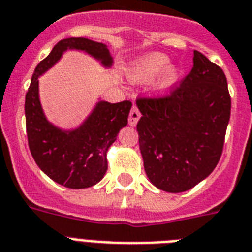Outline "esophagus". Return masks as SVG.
I'll return each mask as SVG.
<instances>
[{
	"instance_id": "obj_1",
	"label": "esophagus",
	"mask_w": 252,
	"mask_h": 252,
	"mask_svg": "<svg viewBox=\"0 0 252 252\" xmlns=\"http://www.w3.org/2000/svg\"><path fill=\"white\" fill-rule=\"evenodd\" d=\"M141 118V112L140 110L137 108V106H133L132 110L129 112V119H128V123H129L130 126H134L137 124V122L140 120Z\"/></svg>"
}]
</instances>
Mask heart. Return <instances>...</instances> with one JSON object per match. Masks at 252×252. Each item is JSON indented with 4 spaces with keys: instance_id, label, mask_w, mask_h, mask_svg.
Here are the masks:
<instances>
[{
    "instance_id": "1",
    "label": "heart",
    "mask_w": 252,
    "mask_h": 252,
    "mask_svg": "<svg viewBox=\"0 0 252 252\" xmlns=\"http://www.w3.org/2000/svg\"><path fill=\"white\" fill-rule=\"evenodd\" d=\"M169 64V58L163 53H149L141 55L130 63L128 68V79L133 84H146L159 79L157 89L159 92L168 91L177 80V72L172 67L166 68Z\"/></svg>"
}]
</instances>
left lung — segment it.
<instances>
[{
	"label": "left lung",
	"mask_w": 252,
	"mask_h": 252,
	"mask_svg": "<svg viewBox=\"0 0 252 252\" xmlns=\"http://www.w3.org/2000/svg\"><path fill=\"white\" fill-rule=\"evenodd\" d=\"M145 172L158 189L181 193L204 180L221 157L230 119L225 73L194 50L193 68L169 95L138 98Z\"/></svg>",
	"instance_id": "1"
}]
</instances>
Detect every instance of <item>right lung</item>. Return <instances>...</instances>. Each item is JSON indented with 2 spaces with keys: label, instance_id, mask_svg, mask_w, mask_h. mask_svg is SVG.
Here are the masks:
<instances>
[{
  "label": "right lung",
  "instance_id": "obj_1",
  "mask_svg": "<svg viewBox=\"0 0 252 252\" xmlns=\"http://www.w3.org/2000/svg\"><path fill=\"white\" fill-rule=\"evenodd\" d=\"M68 49L83 50L111 67L112 57L102 42L84 37L61 40L34 69L26 94V128L34 161L53 181L69 189H85L99 183L107 171L108 147L128 124L132 102L99 101L85 122L72 130L53 126L45 116L38 97V76L52 68Z\"/></svg>",
  "mask_w": 252,
  "mask_h": 252
}]
</instances>
